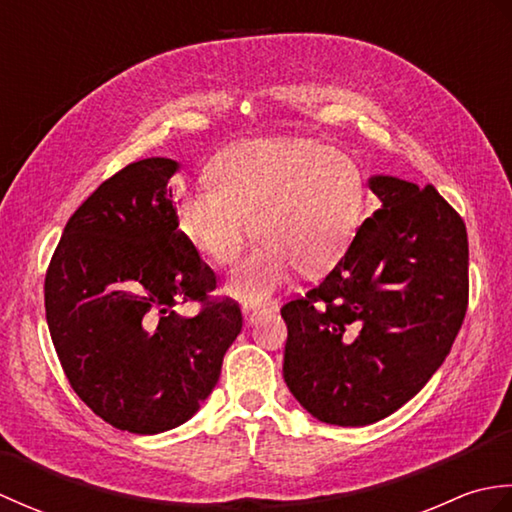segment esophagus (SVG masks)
Instances as JSON below:
<instances>
[{
	"mask_svg": "<svg viewBox=\"0 0 512 512\" xmlns=\"http://www.w3.org/2000/svg\"><path fill=\"white\" fill-rule=\"evenodd\" d=\"M242 314H244V321L248 325H253L262 314H266V308H253V306H244L242 308Z\"/></svg>",
	"mask_w": 512,
	"mask_h": 512,
	"instance_id": "34e87169",
	"label": "esophagus"
}]
</instances>
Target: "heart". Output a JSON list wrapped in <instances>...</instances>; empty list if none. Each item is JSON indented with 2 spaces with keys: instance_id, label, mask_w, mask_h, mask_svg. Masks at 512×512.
Here are the masks:
<instances>
[{
  "instance_id": "1",
  "label": "heart",
  "mask_w": 512,
  "mask_h": 512,
  "mask_svg": "<svg viewBox=\"0 0 512 512\" xmlns=\"http://www.w3.org/2000/svg\"><path fill=\"white\" fill-rule=\"evenodd\" d=\"M209 176L213 184L176 202V224L217 266L233 264L253 233L262 239L226 281L246 306L273 297L297 268L308 277L330 270L365 217L361 169L314 138L237 143L213 158Z\"/></svg>"
}]
</instances>
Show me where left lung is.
<instances>
[{
	"label": "left lung",
	"mask_w": 512,
	"mask_h": 512,
	"mask_svg": "<svg viewBox=\"0 0 512 512\" xmlns=\"http://www.w3.org/2000/svg\"><path fill=\"white\" fill-rule=\"evenodd\" d=\"M380 209L317 288L281 308L284 380L310 416L365 427L438 372L469 303L466 226L431 187L372 176Z\"/></svg>",
	"instance_id": "1"
}]
</instances>
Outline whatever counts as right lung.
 I'll return each instance as SVG.
<instances>
[{"mask_svg":"<svg viewBox=\"0 0 512 512\" xmlns=\"http://www.w3.org/2000/svg\"><path fill=\"white\" fill-rule=\"evenodd\" d=\"M171 158L132 162L63 228L46 275V319L72 389L112 427L154 436L209 398L242 332L235 301H204L215 273L178 231Z\"/></svg>","mask_w":512,"mask_h":512,"instance_id":"1","label":"right lung"}]
</instances>
